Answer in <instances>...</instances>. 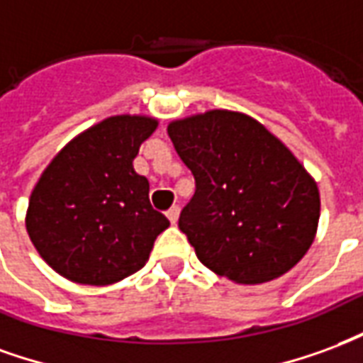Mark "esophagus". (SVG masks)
Listing matches in <instances>:
<instances>
[{"mask_svg": "<svg viewBox=\"0 0 363 363\" xmlns=\"http://www.w3.org/2000/svg\"><path fill=\"white\" fill-rule=\"evenodd\" d=\"M166 214H168V218H170L172 224H176V222H178V216H179V207L178 205H172Z\"/></svg>", "mask_w": 363, "mask_h": 363, "instance_id": "1", "label": "esophagus"}]
</instances>
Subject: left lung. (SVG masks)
<instances>
[{
	"label": "left lung",
	"instance_id": "1",
	"mask_svg": "<svg viewBox=\"0 0 363 363\" xmlns=\"http://www.w3.org/2000/svg\"><path fill=\"white\" fill-rule=\"evenodd\" d=\"M168 135L195 178L178 226L203 265L259 284L306 255L319 222V191L274 135L226 110L172 121Z\"/></svg>",
	"mask_w": 363,
	"mask_h": 363
}]
</instances>
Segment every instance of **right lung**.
Listing matches in <instances>:
<instances>
[{
  "label": "right lung",
  "instance_id": "obj_1",
  "mask_svg": "<svg viewBox=\"0 0 363 363\" xmlns=\"http://www.w3.org/2000/svg\"><path fill=\"white\" fill-rule=\"evenodd\" d=\"M156 120L113 116L86 129L34 187L26 232L42 259L81 284H112L141 269L170 220L152 208L135 156Z\"/></svg>",
  "mask_w": 363,
  "mask_h": 363
}]
</instances>
